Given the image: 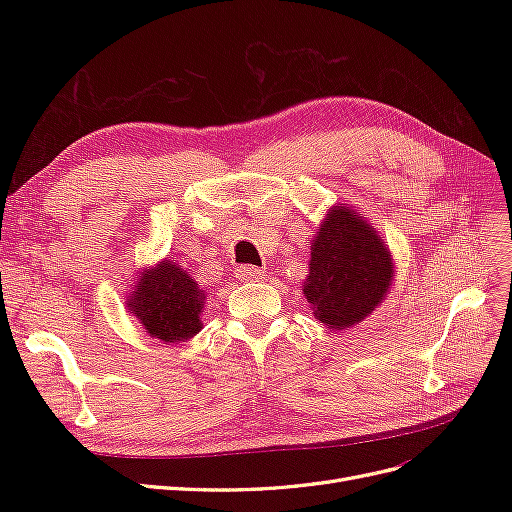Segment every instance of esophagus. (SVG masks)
I'll return each mask as SVG.
<instances>
[{
  "label": "esophagus",
  "instance_id": "esophagus-1",
  "mask_svg": "<svg viewBox=\"0 0 512 512\" xmlns=\"http://www.w3.org/2000/svg\"><path fill=\"white\" fill-rule=\"evenodd\" d=\"M265 275H267L265 269H258V267H252V265L237 267V277L241 282H256V280H262Z\"/></svg>",
  "mask_w": 512,
  "mask_h": 512
}]
</instances>
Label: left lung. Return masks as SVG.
I'll return each instance as SVG.
<instances>
[{
    "mask_svg": "<svg viewBox=\"0 0 512 512\" xmlns=\"http://www.w3.org/2000/svg\"><path fill=\"white\" fill-rule=\"evenodd\" d=\"M393 258L378 232L350 207H331L312 241L303 294L327 329H350L384 301Z\"/></svg>",
    "mask_w": 512,
    "mask_h": 512,
    "instance_id": "8db88e82",
    "label": "left lung"
}]
</instances>
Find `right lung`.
<instances>
[{"label":"right lung","instance_id":"add662e5","mask_svg":"<svg viewBox=\"0 0 512 512\" xmlns=\"http://www.w3.org/2000/svg\"><path fill=\"white\" fill-rule=\"evenodd\" d=\"M126 307L141 327L166 344L188 342L200 329L205 290L179 262L162 260L138 275Z\"/></svg>","mask_w":512,"mask_h":512}]
</instances>
